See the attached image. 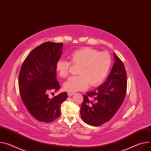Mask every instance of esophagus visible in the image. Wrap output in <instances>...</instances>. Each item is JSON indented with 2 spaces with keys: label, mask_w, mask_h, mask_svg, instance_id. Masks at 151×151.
Listing matches in <instances>:
<instances>
[{
  "label": "esophagus",
  "mask_w": 151,
  "mask_h": 151,
  "mask_svg": "<svg viewBox=\"0 0 151 151\" xmlns=\"http://www.w3.org/2000/svg\"><path fill=\"white\" fill-rule=\"evenodd\" d=\"M74 94V93H68V96H72Z\"/></svg>",
  "instance_id": "obj_1"
}]
</instances>
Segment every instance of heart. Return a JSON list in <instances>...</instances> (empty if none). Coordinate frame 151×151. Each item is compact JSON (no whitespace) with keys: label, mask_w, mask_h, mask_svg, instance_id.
<instances>
[{"label":"heart","mask_w":151,"mask_h":151,"mask_svg":"<svg viewBox=\"0 0 151 151\" xmlns=\"http://www.w3.org/2000/svg\"><path fill=\"white\" fill-rule=\"evenodd\" d=\"M69 58L70 63L60 60L55 64V70L61 78H66L69 74L70 63L79 65L78 76L70 78L63 85L64 89L69 93H75L87 89L89 85L97 87L106 77L111 64V57L106 52L85 47L72 52Z\"/></svg>","instance_id":"heart-1"}]
</instances>
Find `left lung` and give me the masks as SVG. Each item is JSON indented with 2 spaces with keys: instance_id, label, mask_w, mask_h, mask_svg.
<instances>
[{
  "instance_id": "8db88e82",
  "label": "left lung",
  "mask_w": 151,
  "mask_h": 151,
  "mask_svg": "<svg viewBox=\"0 0 151 151\" xmlns=\"http://www.w3.org/2000/svg\"><path fill=\"white\" fill-rule=\"evenodd\" d=\"M115 63L103 84L83 95L81 116L88 125L100 126L109 121L122 104L127 91V74L119 58L114 53Z\"/></svg>"
}]
</instances>
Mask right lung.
<instances>
[{"instance_id": "add662e5", "label": "right lung", "mask_w": 151, "mask_h": 151, "mask_svg": "<svg viewBox=\"0 0 151 151\" xmlns=\"http://www.w3.org/2000/svg\"><path fill=\"white\" fill-rule=\"evenodd\" d=\"M63 43L47 42L32 50L19 74L20 96L29 112L37 121L50 122L60 115L61 104L68 98L63 92L50 99L48 91L60 88L56 78V63L62 54Z\"/></svg>"}]
</instances>
